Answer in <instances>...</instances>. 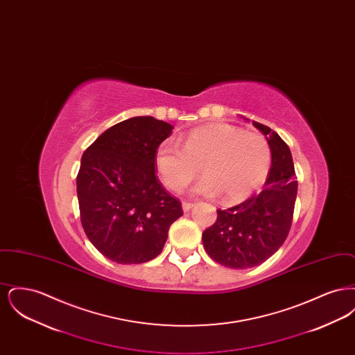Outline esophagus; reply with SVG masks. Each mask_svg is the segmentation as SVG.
Listing matches in <instances>:
<instances>
[{
    "mask_svg": "<svg viewBox=\"0 0 355 355\" xmlns=\"http://www.w3.org/2000/svg\"><path fill=\"white\" fill-rule=\"evenodd\" d=\"M193 206H194V203L186 202V201L182 202V209H184V211H189V210H190Z\"/></svg>",
    "mask_w": 355,
    "mask_h": 355,
    "instance_id": "1",
    "label": "esophagus"
}]
</instances>
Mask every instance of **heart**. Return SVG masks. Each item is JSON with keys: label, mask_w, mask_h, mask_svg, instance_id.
<instances>
[{"label": "heart", "mask_w": 355, "mask_h": 355, "mask_svg": "<svg viewBox=\"0 0 355 355\" xmlns=\"http://www.w3.org/2000/svg\"><path fill=\"white\" fill-rule=\"evenodd\" d=\"M271 150L263 135L234 125H218L190 132L180 141H164L154 153V169L173 191H182L197 174H206L194 187L205 197L222 194L227 202L249 197L265 181Z\"/></svg>", "instance_id": "obj_1"}]
</instances>
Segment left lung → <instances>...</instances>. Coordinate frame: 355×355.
<instances>
[{
    "label": "left lung",
    "mask_w": 355,
    "mask_h": 355,
    "mask_svg": "<svg viewBox=\"0 0 355 355\" xmlns=\"http://www.w3.org/2000/svg\"><path fill=\"white\" fill-rule=\"evenodd\" d=\"M271 150L270 171L258 194L233 207L217 210V220L202 233L211 259L232 269L254 268L275 253L291 227L298 181L286 142L269 126L253 121Z\"/></svg>",
    "instance_id": "8db88e82"
}]
</instances>
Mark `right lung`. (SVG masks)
I'll use <instances>...</instances> for the list:
<instances>
[{"instance_id": "right-lung-1", "label": "right lung", "mask_w": 355, "mask_h": 355, "mask_svg": "<svg viewBox=\"0 0 355 355\" xmlns=\"http://www.w3.org/2000/svg\"><path fill=\"white\" fill-rule=\"evenodd\" d=\"M173 126L150 116L103 132L81 158L77 196L85 233L106 258L123 265L162 252L181 202L155 177L154 153Z\"/></svg>"}]
</instances>
